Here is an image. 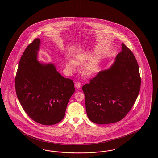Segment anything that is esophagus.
Instances as JSON below:
<instances>
[{"instance_id": "esophagus-1", "label": "esophagus", "mask_w": 158, "mask_h": 158, "mask_svg": "<svg viewBox=\"0 0 158 158\" xmlns=\"http://www.w3.org/2000/svg\"><path fill=\"white\" fill-rule=\"evenodd\" d=\"M75 87H77V89H79V88H80L81 87V82H79V81H77L75 83Z\"/></svg>"}]
</instances>
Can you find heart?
<instances>
[{"instance_id": "heart-1", "label": "heart", "mask_w": 158, "mask_h": 158, "mask_svg": "<svg viewBox=\"0 0 158 158\" xmlns=\"http://www.w3.org/2000/svg\"><path fill=\"white\" fill-rule=\"evenodd\" d=\"M90 59V56L87 52H83L81 53L78 54L75 57V60H69L66 63V68L69 72H72L77 69V65H83L85 64V63ZM93 65H90L87 69L86 73L89 75L91 74L93 72Z\"/></svg>"}]
</instances>
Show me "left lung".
I'll list each match as a JSON object with an SVG mask.
<instances>
[{"label":"left lung","mask_w":158,"mask_h":158,"mask_svg":"<svg viewBox=\"0 0 158 158\" xmlns=\"http://www.w3.org/2000/svg\"><path fill=\"white\" fill-rule=\"evenodd\" d=\"M114 64L100 71L83 86L89 118L98 124H111L124 118L140 91L139 67L132 51L124 43Z\"/></svg>","instance_id":"8db88e82"}]
</instances>
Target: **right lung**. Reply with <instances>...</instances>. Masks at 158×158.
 <instances>
[{
  "label": "right lung",
  "instance_id": "1",
  "mask_svg": "<svg viewBox=\"0 0 158 158\" xmlns=\"http://www.w3.org/2000/svg\"><path fill=\"white\" fill-rule=\"evenodd\" d=\"M40 41L34 39L21 56L15 78L18 99L26 113L39 124L51 125L64 118L75 92L73 80L64 78L54 65L37 60Z\"/></svg>",
  "mask_w": 158,
  "mask_h": 158
}]
</instances>
